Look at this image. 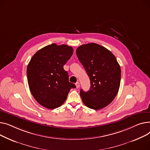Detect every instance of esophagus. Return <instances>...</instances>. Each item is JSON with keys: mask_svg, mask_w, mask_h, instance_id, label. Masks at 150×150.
<instances>
[{"mask_svg": "<svg viewBox=\"0 0 150 150\" xmlns=\"http://www.w3.org/2000/svg\"><path fill=\"white\" fill-rule=\"evenodd\" d=\"M76 86L77 88H79V86H80V83H79V82H77L76 83Z\"/></svg>", "mask_w": 150, "mask_h": 150, "instance_id": "obj_1", "label": "esophagus"}]
</instances>
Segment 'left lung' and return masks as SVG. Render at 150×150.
Returning <instances> with one entry per match:
<instances>
[{
  "label": "left lung",
  "instance_id": "left-lung-1",
  "mask_svg": "<svg viewBox=\"0 0 150 150\" xmlns=\"http://www.w3.org/2000/svg\"><path fill=\"white\" fill-rule=\"evenodd\" d=\"M77 56L90 79V90H81L83 103L93 110H100L116 96L120 86L121 70L112 52L98 44L87 43L76 50Z\"/></svg>",
  "mask_w": 150,
  "mask_h": 150
}]
</instances>
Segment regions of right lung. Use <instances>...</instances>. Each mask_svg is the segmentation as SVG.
<instances>
[{"instance_id": "obj_1", "label": "right lung", "mask_w": 150, "mask_h": 150, "mask_svg": "<svg viewBox=\"0 0 150 150\" xmlns=\"http://www.w3.org/2000/svg\"><path fill=\"white\" fill-rule=\"evenodd\" d=\"M73 51L72 47L52 43L31 59L26 70L28 83L32 95L42 106L51 110L60 107L70 90L76 88L64 69Z\"/></svg>"}]
</instances>
